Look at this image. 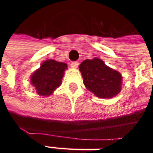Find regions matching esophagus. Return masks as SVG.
<instances>
[{"label":"esophagus","mask_w":153,"mask_h":153,"mask_svg":"<svg viewBox=\"0 0 153 153\" xmlns=\"http://www.w3.org/2000/svg\"><path fill=\"white\" fill-rule=\"evenodd\" d=\"M78 65H79V64L77 62H73V63H71V67L73 68V69H76V68L78 67Z\"/></svg>","instance_id":"esophagus-1"}]
</instances>
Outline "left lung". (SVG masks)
<instances>
[{"label": "left lung", "instance_id": "obj_1", "mask_svg": "<svg viewBox=\"0 0 153 153\" xmlns=\"http://www.w3.org/2000/svg\"><path fill=\"white\" fill-rule=\"evenodd\" d=\"M79 71L87 89L97 97L111 99L121 92L122 75L107 66L102 59L99 58L86 59L81 63Z\"/></svg>", "mask_w": 153, "mask_h": 153}]
</instances>
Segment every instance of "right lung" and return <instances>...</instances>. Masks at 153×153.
<instances>
[{
	"label": "right lung",
	"mask_w": 153,
	"mask_h": 153,
	"mask_svg": "<svg viewBox=\"0 0 153 153\" xmlns=\"http://www.w3.org/2000/svg\"><path fill=\"white\" fill-rule=\"evenodd\" d=\"M66 69L65 63L54 59L45 60L30 76V83L40 96L48 97L61 85Z\"/></svg>",
	"instance_id": "1"
}]
</instances>
